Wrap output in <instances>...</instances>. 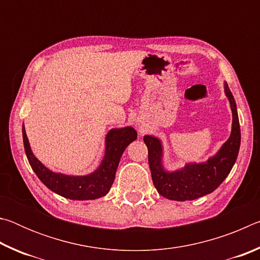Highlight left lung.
<instances>
[{
  "mask_svg": "<svg viewBox=\"0 0 260 260\" xmlns=\"http://www.w3.org/2000/svg\"><path fill=\"white\" fill-rule=\"evenodd\" d=\"M230 101L233 122L228 140L214 156L203 162H187L182 169L166 171L162 166V143L152 135H144L152 182L161 196L172 201H192L214 191L234 166L241 144V129L236 103L228 85L223 83Z\"/></svg>",
  "mask_w": 260,
  "mask_h": 260,
  "instance_id": "obj_1",
  "label": "left lung"
}]
</instances>
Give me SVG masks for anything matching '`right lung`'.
<instances>
[{
	"label": "right lung",
	"mask_w": 260,
	"mask_h": 260,
	"mask_svg": "<svg viewBox=\"0 0 260 260\" xmlns=\"http://www.w3.org/2000/svg\"><path fill=\"white\" fill-rule=\"evenodd\" d=\"M136 138L138 133L131 126L110 129L105 136L104 157L99 169L87 175H68L52 172L34 156L23 125L25 152L34 173L51 191L74 201L96 200L107 195L114 181L122 152Z\"/></svg>",
	"instance_id": "add662e5"
}]
</instances>
